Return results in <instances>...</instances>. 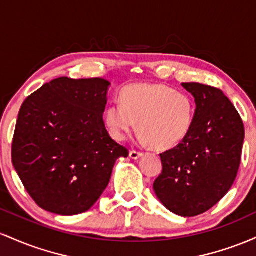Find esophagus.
<instances>
[{"label":"esophagus","mask_w":256,"mask_h":256,"mask_svg":"<svg viewBox=\"0 0 256 256\" xmlns=\"http://www.w3.org/2000/svg\"><path fill=\"white\" fill-rule=\"evenodd\" d=\"M143 156V152H137V150H131L130 152V158L132 160H138L140 158Z\"/></svg>","instance_id":"obj_1"}]
</instances>
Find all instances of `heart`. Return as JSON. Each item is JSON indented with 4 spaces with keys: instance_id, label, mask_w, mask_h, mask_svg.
I'll use <instances>...</instances> for the list:
<instances>
[{
    "instance_id": "obj_1",
    "label": "heart",
    "mask_w": 256,
    "mask_h": 256,
    "mask_svg": "<svg viewBox=\"0 0 256 256\" xmlns=\"http://www.w3.org/2000/svg\"><path fill=\"white\" fill-rule=\"evenodd\" d=\"M104 112V122L114 140H126L137 128L140 140L160 150L172 149L192 128L195 104L190 96L161 84H134Z\"/></svg>"
}]
</instances>
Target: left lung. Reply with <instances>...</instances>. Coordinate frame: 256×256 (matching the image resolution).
I'll use <instances>...</instances> for the list:
<instances>
[{
	"instance_id": "left-lung-1",
	"label": "left lung",
	"mask_w": 256,
	"mask_h": 256,
	"mask_svg": "<svg viewBox=\"0 0 256 256\" xmlns=\"http://www.w3.org/2000/svg\"><path fill=\"white\" fill-rule=\"evenodd\" d=\"M182 86L195 98L192 128L180 144L160 154L162 172L152 188L167 210L186 218L207 212L231 189L244 126L220 89L200 83Z\"/></svg>"
}]
</instances>
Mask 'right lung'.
Returning a JSON list of instances; mask_svg holds the SVG:
<instances>
[{"label":"right lung","instance_id":"1","mask_svg":"<svg viewBox=\"0 0 256 256\" xmlns=\"http://www.w3.org/2000/svg\"><path fill=\"white\" fill-rule=\"evenodd\" d=\"M110 83L61 77L44 84L20 108L12 161L26 192L60 216L89 210L104 192L125 146L106 130Z\"/></svg>","mask_w":256,"mask_h":256}]
</instances>
